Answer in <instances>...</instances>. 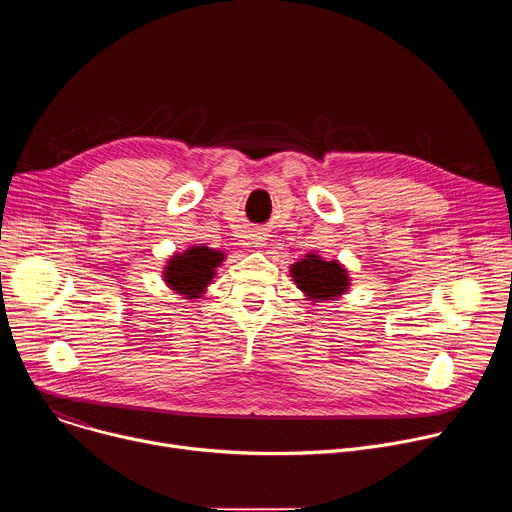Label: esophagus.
I'll list each match as a JSON object with an SVG mask.
<instances>
[{
    "label": "esophagus",
    "instance_id": "esophagus-1",
    "mask_svg": "<svg viewBox=\"0 0 512 512\" xmlns=\"http://www.w3.org/2000/svg\"><path fill=\"white\" fill-rule=\"evenodd\" d=\"M267 231H263V229H253V231H249V243L253 245V247H257V249H261L265 243H267Z\"/></svg>",
    "mask_w": 512,
    "mask_h": 512
}]
</instances>
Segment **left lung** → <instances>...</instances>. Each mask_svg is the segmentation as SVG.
<instances>
[{"label": "left lung", "mask_w": 512, "mask_h": 512, "mask_svg": "<svg viewBox=\"0 0 512 512\" xmlns=\"http://www.w3.org/2000/svg\"><path fill=\"white\" fill-rule=\"evenodd\" d=\"M289 275L304 291L306 300L330 302L346 294L350 287L348 271L340 261H326L316 253H308L304 259L289 267Z\"/></svg>", "instance_id": "obj_1"}]
</instances>
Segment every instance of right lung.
<instances>
[{"label": "right lung", "instance_id": "obj_1", "mask_svg": "<svg viewBox=\"0 0 512 512\" xmlns=\"http://www.w3.org/2000/svg\"><path fill=\"white\" fill-rule=\"evenodd\" d=\"M225 257L227 255L223 251L208 249L206 245H194L168 259L164 267V281L186 300H198L212 283L216 267H221Z\"/></svg>", "mask_w": 512, "mask_h": 512}]
</instances>
